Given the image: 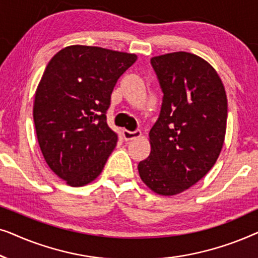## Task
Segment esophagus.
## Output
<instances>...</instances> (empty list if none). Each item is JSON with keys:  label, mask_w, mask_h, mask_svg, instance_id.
<instances>
[{"label": "esophagus", "mask_w": 258, "mask_h": 258, "mask_svg": "<svg viewBox=\"0 0 258 258\" xmlns=\"http://www.w3.org/2000/svg\"><path fill=\"white\" fill-rule=\"evenodd\" d=\"M122 135H123V139H124L125 141H132V140H135V139H139V137H141L142 133H141V130H135V132L123 130Z\"/></svg>", "instance_id": "1"}]
</instances>
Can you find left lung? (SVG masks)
Here are the masks:
<instances>
[{
  "label": "left lung",
  "mask_w": 258,
  "mask_h": 258,
  "mask_svg": "<svg viewBox=\"0 0 258 258\" xmlns=\"http://www.w3.org/2000/svg\"><path fill=\"white\" fill-rule=\"evenodd\" d=\"M151 66L163 102L149 133L150 155L139 163V174L154 192L174 196L196 184L216 163L227 130V94L213 66L195 54L155 56Z\"/></svg>",
  "instance_id": "1"
}]
</instances>
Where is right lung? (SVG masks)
<instances>
[{"label":"right lung","instance_id":"1","mask_svg":"<svg viewBox=\"0 0 258 258\" xmlns=\"http://www.w3.org/2000/svg\"><path fill=\"white\" fill-rule=\"evenodd\" d=\"M135 54L69 45L49 61L34 101L37 141L49 168L70 186L93 182L115 149L107 112L117 80Z\"/></svg>","mask_w":258,"mask_h":258}]
</instances>
